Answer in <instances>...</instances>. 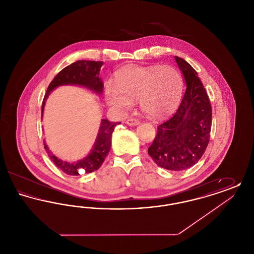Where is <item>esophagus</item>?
Returning <instances> with one entry per match:
<instances>
[{
    "mask_svg": "<svg viewBox=\"0 0 254 254\" xmlns=\"http://www.w3.org/2000/svg\"><path fill=\"white\" fill-rule=\"evenodd\" d=\"M139 123H140V121L138 119H135V118H130V119H127L126 121V124L128 125V126H137Z\"/></svg>",
    "mask_w": 254,
    "mask_h": 254,
    "instance_id": "1",
    "label": "esophagus"
}]
</instances>
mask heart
I'll return each mask as SVG.
<instances>
[{"label": "heart", "instance_id": "1", "mask_svg": "<svg viewBox=\"0 0 254 254\" xmlns=\"http://www.w3.org/2000/svg\"><path fill=\"white\" fill-rule=\"evenodd\" d=\"M182 87L181 74L173 66H128L116 74L115 84L106 85L105 96L109 107L121 113L139 100L147 115L159 118L175 109Z\"/></svg>", "mask_w": 254, "mask_h": 254}]
</instances>
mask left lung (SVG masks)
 <instances>
[{"label": "left lung", "instance_id": "1", "mask_svg": "<svg viewBox=\"0 0 254 254\" xmlns=\"http://www.w3.org/2000/svg\"><path fill=\"white\" fill-rule=\"evenodd\" d=\"M174 58L187 89L176 112L158 126L157 134L147 151L159 167L180 171L192 167L203 156L209 142L212 110L195 69L187 61Z\"/></svg>", "mask_w": 254, "mask_h": 254}]
</instances>
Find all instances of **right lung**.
<instances>
[{
  "mask_svg": "<svg viewBox=\"0 0 254 254\" xmlns=\"http://www.w3.org/2000/svg\"><path fill=\"white\" fill-rule=\"evenodd\" d=\"M103 64L104 63L100 61L96 62L81 60L77 61L71 64L65 66L64 69H62L60 72L54 77V79L51 81L48 87L47 93L44 97L42 104V116L44 112L46 100L49 96L50 91L59 85H83L98 94H101L104 89V84L102 80L99 78V72ZM119 124H121V122L115 123L109 121L108 119H103L93 149L86 157L76 163H68L56 157L54 154H52L48 145L44 142L45 149L49 157L54 163V165L68 175L78 176L82 173L92 172L100 169L107 155L109 154V149L111 146V135L115 127Z\"/></svg>",
  "mask_w": 254,
  "mask_h": 254,
  "instance_id": "right-lung-1",
  "label": "right lung"
}]
</instances>
